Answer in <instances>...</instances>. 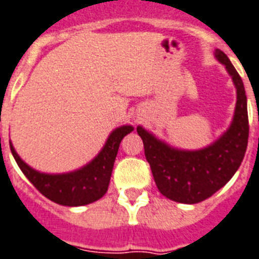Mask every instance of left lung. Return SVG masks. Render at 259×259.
Returning <instances> with one entry per match:
<instances>
[{
    "label": "left lung",
    "instance_id": "1",
    "mask_svg": "<svg viewBox=\"0 0 259 259\" xmlns=\"http://www.w3.org/2000/svg\"><path fill=\"white\" fill-rule=\"evenodd\" d=\"M236 86V107L231 126L212 144L196 151L173 148L143 127L137 133L144 143L159 192L178 203L203 202L221 189L242 164L248 143V115L244 85L231 60L222 51H215Z\"/></svg>",
    "mask_w": 259,
    "mask_h": 259
}]
</instances>
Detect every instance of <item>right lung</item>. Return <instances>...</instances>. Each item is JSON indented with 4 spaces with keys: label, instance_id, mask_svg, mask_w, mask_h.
<instances>
[{
    "label": "right lung",
    "instance_id": "obj_1",
    "mask_svg": "<svg viewBox=\"0 0 259 259\" xmlns=\"http://www.w3.org/2000/svg\"><path fill=\"white\" fill-rule=\"evenodd\" d=\"M133 130L135 127L130 124L116 127L107 139L103 149L92 162L70 173H39L23 162L16 154L12 143L11 151L23 174L45 198L61 206H85L99 200L105 195L110 185L111 174L120 141Z\"/></svg>",
    "mask_w": 259,
    "mask_h": 259
}]
</instances>
